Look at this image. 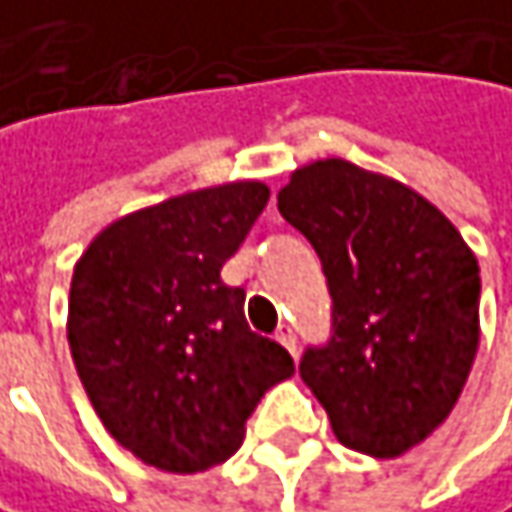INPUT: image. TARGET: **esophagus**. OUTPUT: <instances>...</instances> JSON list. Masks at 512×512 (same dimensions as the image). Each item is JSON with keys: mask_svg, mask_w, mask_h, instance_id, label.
Here are the masks:
<instances>
[{"mask_svg": "<svg viewBox=\"0 0 512 512\" xmlns=\"http://www.w3.org/2000/svg\"><path fill=\"white\" fill-rule=\"evenodd\" d=\"M275 337H278V343H281L284 349L290 351V354H296V349H299V346H296V331H293L290 325H281Z\"/></svg>", "mask_w": 512, "mask_h": 512, "instance_id": "esophagus-1", "label": "esophagus"}]
</instances>
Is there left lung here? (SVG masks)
Here are the masks:
<instances>
[{"instance_id": "8db88e82", "label": "left lung", "mask_w": 512, "mask_h": 512, "mask_svg": "<svg viewBox=\"0 0 512 512\" xmlns=\"http://www.w3.org/2000/svg\"><path fill=\"white\" fill-rule=\"evenodd\" d=\"M278 210L331 293V337L304 349L302 381L346 448L404 454L448 419L475 363L478 260L428 199L340 158L296 169Z\"/></svg>"}]
</instances>
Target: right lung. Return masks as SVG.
I'll use <instances>...</instances> for the list:
<instances>
[{"label":"right lung","mask_w":512,"mask_h":512,"mask_svg":"<svg viewBox=\"0 0 512 512\" xmlns=\"http://www.w3.org/2000/svg\"><path fill=\"white\" fill-rule=\"evenodd\" d=\"M269 187L234 181L108 225L72 272L70 351L102 425L143 463L193 475L225 463L269 387L296 372L249 328L219 272Z\"/></svg>","instance_id":"obj_1"}]
</instances>
